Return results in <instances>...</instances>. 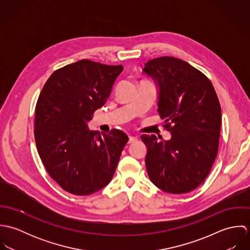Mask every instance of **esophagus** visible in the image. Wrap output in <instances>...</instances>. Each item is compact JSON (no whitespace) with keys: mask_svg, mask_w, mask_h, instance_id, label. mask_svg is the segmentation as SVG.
Instances as JSON below:
<instances>
[{"mask_svg":"<svg viewBox=\"0 0 250 250\" xmlns=\"http://www.w3.org/2000/svg\"><path fill=\"white\" fill-rule=\"evenodd\" d=\"M137 140H138L137 137H135V136H129V142H128V143H134V142H136Z\"/></svg>","mask_w":250,"mask_h":250,"instance_id":"34e87169","label":"esophagus"}]
</instances>
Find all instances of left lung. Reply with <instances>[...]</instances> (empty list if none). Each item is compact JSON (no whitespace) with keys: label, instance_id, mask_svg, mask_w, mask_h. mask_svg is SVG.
<instances>
[{"label":"left lung","instance_id":"obj_1","mask_svg":"<svg viewBox=\"0 0 250 250\" xmlns=\"http://www.w3.org/2000/svg\"><path fill=\"white\" fill-rule=\"evenodd\" d=\"M143 73L158 83V112L169 141L141 138L147 147L145 166L151 182L174 194L199 187L209 175L218 151L221 107L211 81L188 62L161 57L146 62Z\"/></svg>","mask_w":250,"mask_h":250}]
</instances>
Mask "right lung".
I'll return each instance as SVG.
<instances>
[{
	"label": "right lung",
	"instance_id": "obj_1",
	"mask_svg": "<svg viewBox=\"0 0 250 250\" xmlns=\"http://www.w3.org/2000/svg\"><path fill=\"white\" fill-rule=\"evenodd\" d=\"M122 65L81 60L54 72L36 102L35 139L48 174L64 190L92 194L110 182L128 136H101L87 122L103 107Z\"/></svg>",
	"mask_w": 250,
	"mask_h": 250
}]
</instances>
